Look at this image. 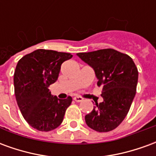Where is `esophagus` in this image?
I'll use <instances>...</instances> for the list:
<instances>
[{
	"mask_svg": "<svg viewBox=\"0 0 156 156\" xmlns=\"http://www.w3.org/2000/svg\"><path fill=\"white\" fill-rule=\"evenodd\" d=\"M73 100H74L75 102H78V103H79V102H82L83 99V98L82 97H79V96H76V97H74L73 98Z\"/></svg>",
	"mask_w": 156,
	"mask_h": 156,
	"instance_id": "1",
	"label": "esophagus"
}]
</instances>
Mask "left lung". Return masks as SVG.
<instances>
[{"instance_id": "obj_1", "label": "left lung", "mask_w": 156, "mask_h": 156, "mask_svg": "<svg viewBox=\"0 0 156 156\" xmlns=\"http://www.w3.org/2000/svg\"><path fill=\"white\" fill-rule=\"evenodd\" d=\"M94 70L98 87H102V103H96L85 116L88 127L98 132L117 128L126 117L133 102L138 83V69L127 54L107 48L77 53Z\"/></svg>"}]
</instances>
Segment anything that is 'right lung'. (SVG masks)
I'll return each mask as SVG.
<instances>
[{
	"label": "right lung",
	"instance_id": "right-lung-1",
	"mask_svg": "<svg viewBox=\"0 0 156 156\" xmlns=\"http://www.w3.org/2000/svg\"><path fill=\"white\" fill-rule=\"evenodd\" d=\"M71 53L37 49L19 60L14 73L16 99L22 116L32 128L50 131L63 120L72 98L52 96L49 85L58 78L61 65Z\"/></svg>",
	"mask_w": 156,
	"mask_h": 156
}]
</instances>
